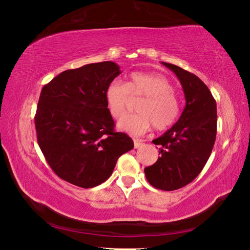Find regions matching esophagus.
Segmentation results:
<instances>
[{"instance_id":"1","label":"esophagus","mask_w":250,"mask_h":250,"mask_svg":"<svg viewBox=\"0 0 250 250\" xmlns=\"http://www.w3.org/2000/svg\"><path fill=\"white\" fill-rule=\"evenodd\" d=\"M142 146H143L142 140H139V139H134V147H135V149H138V147H140Z\"/></svg>"}]
</instances>
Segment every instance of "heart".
Wrapping results in <instances>:
<instances>
[{
  "mask_svg": "<svg viewBox=\"0 0 250 250\" xmlns=\"http://www.w3.org/2000/svg\"><path fill=\"white\" fill-rule=\"evenodd\" d=\"M104 97L110 115L116 119L124 115L131 99L145 98L138 105V115H126L118 122L121 131L133 135L146 133L151 125L155 130H166L180 116V100L174 86L161 74H131L125 84L109 83Z\"/></svg>",
  "mask_w": 250,
  "mask_h": 250,
  "instance_id": "obj_1",
  "label": "heart"
}]
</instances>
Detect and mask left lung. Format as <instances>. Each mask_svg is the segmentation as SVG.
Returning <instances> with one entry per match:
<instances>
[{
    "instance_id": "obj_1",
    "label": "left lung",
    "mask_w": 250,
    "mask_h": 250,
    "mask_svg": "<svg viewBox=\"0 0 250 250\" xmlns=\"http://www.w3.org/2000/svg\"><path fill=\"white\" fill-rule=\"evenodd\" d=\"M162 64L180 79L186 104L179 121L152 141L159 146L160 158L145 173L153 188L174 191L191 183L205 167L216 139L217 109L208 87L197 76Z\"/></svg>"
}]
</instances>
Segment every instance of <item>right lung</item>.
<instances>
[{
    "label": "right lung",
    "instance_id": "add662e5",
    "mask_svg": "<svg viewBox=\"0 0 250 250\" xmlns=\"http://www.w3.org/2000/svg\"><path fill=\"white\" fill-rule=\"evenodd\" d=\"M120 74L113 62L88 64L62 71L41 91L37 142L52 170L79 188L104 183L133 149L128 134L115 131L105 103V89Z\"/></svg>",
    "mask_w": 250,
    "mask_h": 250
}]
</instances>
